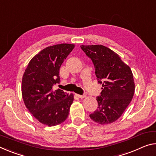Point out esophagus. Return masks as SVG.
<instances>
[{
    "instance_id": "esophagus-1",
    "label": "esophagus",
    "mask_w": 156,
    "mask_h": 156,
    "mask_svg": "<svg viewBox=\"0 0 156 156\" xmlns=\"http://www.w3.org/2000/svg\"><path fill=\"white\" fill-rule=\"evenodd\" d=\"M76 96H77V97H78V98H84V97H85V95H80V94H76Z\"/></svg>"
}]
</instances>
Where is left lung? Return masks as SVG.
<instances>
[{
	"label": "left lung",
	"instance_id": "8db88e82",
	"mask_svg": "<svg viewBox=\"0 0 156 156\" xmlns=\"http://www.w3.org/2000/svg\"><path fill=\"white\" fill-rule=\"evenodd\" d=\"M95 69L98 83L102 84L101 95L96 97L98 109L90 115L100 124H108L119 118L129 105L135 92L131 69L119 55L103 45L80 46Z\"/></svg>",
	"mask_w": 156,
	"mask_h": 156
}]
</instances>
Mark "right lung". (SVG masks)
Instances as JSON below:
<instances>
[{
	"label": "right lung",
	"mask_w": 156,
	"mask_h": 156,
	"mask_svg": "<svg viewBox=\"0 0 156 156\" xmlns=\"http://www.w3.org/2000/svg\"><path fill=\"white\" fill-rule=\"evenodd\" d=\"M73 44H61L43 49L30 61L22 79L25 105L39 122L48 126L67 119L73 94L53 86L60 83V68L73 50Z\"/></svg>",
	"instance_id": "1"
}]
</instances>
